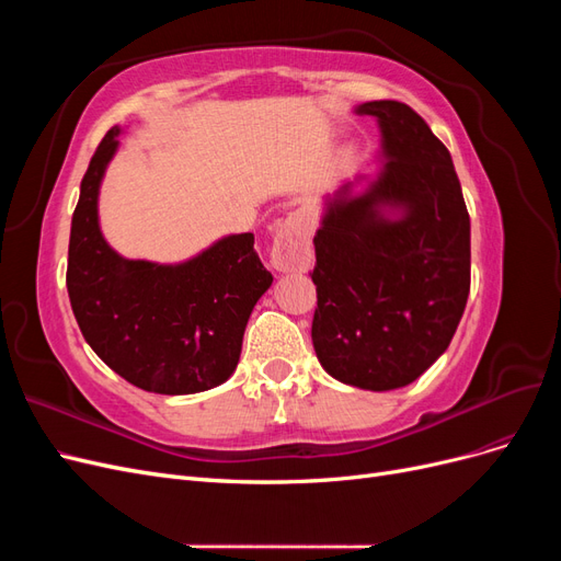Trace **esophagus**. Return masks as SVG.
I'll return each mask as SVG.
<instances>
[{
    "instance_id": "obj_1",
    "label": "esophagus",
    "mask_w": 561,
    "mask_h": 561,
    "mask_svg": "<svg viewBox=\"0 0 561 561\" xmlns=\"http://www.w3.org/2000/svg\"><path fill=\"white\" fill-rule=\"evenodd\" d=\"M271 266L280 274L311 268V222L304 213H293L278 227L271 243Z\"/></svg>"
}]
</instances>
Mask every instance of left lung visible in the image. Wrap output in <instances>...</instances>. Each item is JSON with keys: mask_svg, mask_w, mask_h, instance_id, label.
Wrapping results in <instances>:
<instances>
[{"mask_svg": "<svg viewBox=\"0 0 561 561\" xmlns=\"http://www.w3.org/2000/svg\"><path fill=\"white\" fill-rule=\"evenodd\" d=\"M355 112L379 122L386 168L365 194L344 184L328 203L313 239L311 339L334 379L393 390L447 351L463 316L470 217L449 149L410 105L371 100Z\"/></svg>", "mask_w": 561, "mask_h": 561, "instance_id": "obj_1", "label": "left lung"}]
</instances>
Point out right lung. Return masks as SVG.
I'll return each instance as SVG.
<instances>
[{
	"instance_id": "obj_1",
	"label": "right lung",
	"mask_w": 561,
	"mask_h": 561,
	"mask_svg": "<svg viewBox=\"0 0 561 561\" xmlns=\"http://www.w3.org/2000/svg\"><path fill=\"white\" fill-rule=\"evenodd\" d=\"M116 135L110 128L100 140L72 215V311L98 358L128 383L161 396L201 393L233 375L248 318L274 276L252 233L227 236L178 266L118 257L98 227V190Z\"/></svg>"
}]
</instances>
